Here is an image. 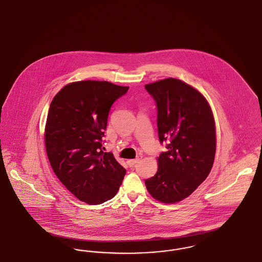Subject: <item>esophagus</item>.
<instances>
[{"instance_id":"34e87169","label":"esophagus","mask_w":262,"mask_h":262,"mask_svg":"<svg viewBox=\"0 0 262 262\" xmlns=\"http://www.w3.org/2000/svg\"><path fill=\"white\" fill-rule=\"evenodd\" d=\"M140 159H141V156H138L137 159H130V160H127L126 163H127V165H128L129 167H133V166H135L137 163L139 162V161H140Z\"/></svg>"}]
</instances>
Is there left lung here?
<instances>
[{
    "mask_svg": "<svg viewBox=\"0 0 262 262\" xmlns=\"http://www.w3.org/2000/svg\"><path fill=\"white\" fill-rule=\"evenodd\" d=\"M158 109L159 139L170 140L157 157L158 170L145 180L151 196L177 203L189 196L211 171L216 126L211 107L196 88L168 77L145 84Z\"/></svg>",
    "mask_w": 262,
    "mask_h": 262,
    "instance_id": "1",
    "label": "left lung"
}]
</instances>
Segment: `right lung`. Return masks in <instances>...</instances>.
<instances>
[{
	"instance_id": "obj_1",
	"label": "right lung",
	"mask_w": 262,
	"mask_h": 262,
	"mask_svg": "<svg viewBox=\"0 0 262 262\" xmlns=\"http://www.w3.org/2000/svg\"><path fill=\"white\" fill-rule=\"evenodd\" d=\"M128 86L109 81L71 82L51 102L44 142L54 173L76 199L101 204L113 199L125 169L102 150L113 103Z\"/></svg>"
}]
</instances>
